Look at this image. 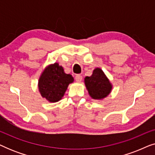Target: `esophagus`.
Here are the masks:
<instances>
[{
	"label": "esophagus",
	"mask_w": 155,
	"mask_h": 155,
	"mask_svg": "<svg viewBox=\"0 0 155 155\" xmlns=\"http://www.w3.org/2000/svg\"><path fill=\"white\" fill-rule=\"evenodd\" d=\"M82 75H77L75 76V80L77 82H81L82 81Z\"/></svg>",
	"instance_id": "1"
}]
</instances>
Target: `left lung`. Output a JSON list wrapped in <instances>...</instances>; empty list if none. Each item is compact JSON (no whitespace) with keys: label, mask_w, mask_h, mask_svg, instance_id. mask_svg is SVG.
<instances>
[{"label":"left lung","mask_w":155,"mask_h":155,"mask_svg":"<svg viewBox=\"0 0 155 155\" xmlns=\"http://www.w3.org/2000/svg\"><path fill=\"white\" fill-rule=\"evenodd\" d=\"M84 84L90 96L94 99H103L110 94L112 84L103 71L99 68L93 71L90 77L84 78Z\"/></svg>","instance_id":"obj_1"}]
</instances>
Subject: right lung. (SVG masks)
I'll use <instances>...</instances> for the list:
<instances>
[{
    "mask_svg": "<svg viewBox=\"0 0 155 155\" xmlns=\"http://www.w3.org/2000/svg\"><path fill=\"white\" fill-rule=\"evenodd\" d=\"M73 81L72 75L65 73L63 67L55 63L48 65L42 72L38 87L43 98L49 102H57L62 99L68 86Z\"/></svg>",
    "mask_w": 155,
    "mask_h": 155,
    "instance_id": "obj_1",
    "label": "right lung"
}]
</instances>
